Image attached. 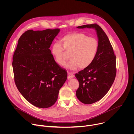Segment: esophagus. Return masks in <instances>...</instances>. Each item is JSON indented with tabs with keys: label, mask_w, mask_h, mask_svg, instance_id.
I'll return each instance as SVG.
<instances>
[{
	"label": "esophagus",
	"mask_w": 134,
	"mask_h": 134,
	"mask_svg": "<svg viewBox=\"0 0 134 134\" xmlns=\"http://www.w3.org/2000/svg\"><path fill=\"white\" fill-rule=\"evenodd\" d=\"M74 77V75H73L70 72H68V80H70Z\"/></svg>",
	"instance_id": "34e87169"
}]
</instances>
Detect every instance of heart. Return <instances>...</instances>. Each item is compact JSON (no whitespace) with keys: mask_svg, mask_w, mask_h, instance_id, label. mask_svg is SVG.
Instances as JSON below:
<instances>
[{"mask_svg":"<svg viewBox=\"0 0 134 134\" xmlns=\"http://www.w3.org/2000/svg\"><path fill=\"white\" fill-rule=\"evenodd\" d=\"M60 42H55L51 48V53L58 65H65L69 53L70 58L65 67L76 70L79 67L84 69L93 62L97 55L99 43L93 37H87L82 33H72L63 36Z\"/></svg>","mask_w":134,"mask_h":134,"instance_id":"heart-1","label":"heart"}]
</instances>
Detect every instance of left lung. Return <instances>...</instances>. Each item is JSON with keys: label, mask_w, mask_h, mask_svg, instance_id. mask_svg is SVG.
<instances>
[{"label": "left lung", "mask_w": 134, "mask_h": 134, "mask_svg": "<svg viewBox=\"0 0 134 134\" xmlns=\"http://www.w3.org/2000/svg\"><path fill=\"white\" fill-rule=\"evenodd\" d=\"M77 28L94 29L98 38L99 48L93 62L75 74L80 83L76 97L81 102L90 104L101 100L111 87L116 75V55L107 34L99 25H84Z\"/></svg>", "instance_id": "1"}]
</instances>
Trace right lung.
<instances>
[{"label":"right lung","mask_w":134,"mask_h":134,"mask_svg":"<svg viewBox=\"0 0 134 134\" xmlns=\"http://www.w3.org/2000/svg\"><path fill=\"white\" fill-rule=\"evenodd\" d=\"M60 29L29 30L18 40L12 66L16 87L32 105L40 108L53 105L67 72L55 62L50 46Z\"/></svg>","instance_id":"add662e5"}]
</instances>
